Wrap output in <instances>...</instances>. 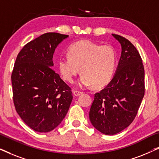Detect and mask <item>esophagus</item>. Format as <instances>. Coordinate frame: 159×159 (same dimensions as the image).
I'll return each instance as SVG.
<instances>
[{
	"instance_id": "34e87169",
	"label": "esophagus",
	"mask_w": 159,
	"mask_h": 159,
	"mask_svg": "<svg viewBox=\"0 0 159 159\" xmlns=\"http://www.w3.org/2000/svg\"><path fill=\"white\" fill-rule=\"evenodd\" d=\"M82 92H81V91H79V90H74L73 91V94L75 95V96H79V95H82Z\"/></svg>"
}]
</instances>
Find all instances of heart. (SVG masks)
I'll use <instances>...</instances> for the list:
<instances>
[{"mask_svg": "<svg viewBox=\"0 0 159 159\" xmlns=\"http://www.w3.org/2000/svg\"><path fill=\"white\" fill-rule=\"evenodd\" d=\"M69 58H61L58 69L64 80L71 83L80 72L82 75L79 86L93 84L102 88L111 80L116 64V54L111 45H101L82 40L71 45L67 51Z\"/></svg>", "mask_w": 159, "mask_h": 159, "instance_id": "1", "label": "heart"}]
</instances>
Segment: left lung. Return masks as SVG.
I'll use <instances>...</instances> for the list:
<instances>
[{
	"mask_svg": "<svg viewBox=\"0 0 159 159\" xmlns=\"http://www.w3.org/2000/svg\"><path fill=\"white\" fill-rule=\"evenodd\" d=\"M112 35L121 45L120 59L111 81L95 94L89 113L93 127L108 135L129 126L145 94V70L140 53L127 39Z\"/></svg>",
	"mask_w": 159,
	"mask_h": 159,
	"instance_id": "left-lung-1",
	"label": "left lung"
}]
</instances>
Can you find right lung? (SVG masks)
<instances>
[{"instance_id": "add662e5", "label": "right lung", "mask_w": 159, "mask_h": 159, "mask_svg": "<svg viewBox=\"0 0 159 159\" xmlns=\"http://www.w3.org/2000/svg\"><path fill=\"white\" fill-rule=\"evenodd\" d=\"M68 37L45 33L27 43L17 55L11 74L13 101L21 119L36 132L55 129L72 101L71 88L52 68L56 48Z\"/></svg>"}]
</instances>
